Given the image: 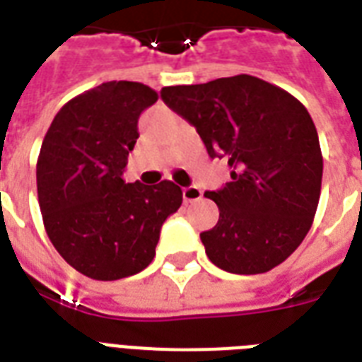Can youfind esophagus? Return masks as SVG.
<instances>
[{"label":"esophagus","mask_w":362,"mask_h":362,"mask_svg":"<svg viewBox=\"0 0 362 362\" xmlns=\"http://www.w3.org/2000/svg\"><path fill=\"white\" fill-rule=\"evenodd\" d=\"M182 195H184V201L186 203H197L203 199V189H199L197 186H189L182 189Z\"/></svg>","instance_id":"esophagus-1"}]
</instances>
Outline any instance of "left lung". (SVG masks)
Here are the masks:
<instances>
[{"label":"left lung","mask_w":362,"mask_h":362,"mask_svg":"<svg viewBox=\"0 0 362 362\" xmlns=\"http://www.w3.org/2000/svg\"><path fill=\"white\" fill-rule=\"evenodd\" d=\"M161 99L195 125L210 158H226L231 182L206 192L220 220L201 233L216 267L233 274L269 272L312 227L323 156L312 116L297 98L257 76L167 86Z\"/></svg>","instance_id":"obj_1"}]
</instances>
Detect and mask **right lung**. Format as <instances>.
Returning <instances> with one entry per match:
<instances>
[{
	"label": "right lung",
	"mask_w": 362,
	"mask_h": 362,
	"mask_svg": "<svg viewBox=\"0 0 362 362\" xmlns=\"http://www.w3.org/2000/svg\"><path fill=\"white\" fill-rule=\"evenodd\" d=\"M158 101L141 82L112 81L76 95L48 127L37 159L47 235L81 274L112 281L152 263L163 221L182 204L170 180L125 184L139 116Z\"/></svg>",
	"instance_id": "add662e5"
}]
</instances>
